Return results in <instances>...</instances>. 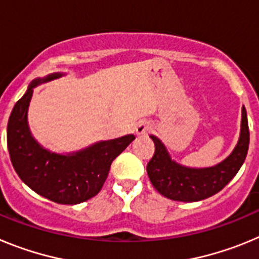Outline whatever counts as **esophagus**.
<instances>
[{"mask_svg":"<svg viewBox=\"0 0 259 259\" xmlns=\"http://www.w3.org/2000/svg\"><path fill=\"white\" fill-rule=\"evenodd\" d=\"M149 131H150V125L148 124L146 122H140L139 124H137V127H136L137 135L143 136V135H146Z\"/></svg>","mask_w":259,"mask_h":259,"instance_id":"34e87169","label":"esophagus"}]
</instances>
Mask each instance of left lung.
<instances>
[{"instance_id": "left-lung-1", "label": "left lung", "mask_w": 259, "mask_h": 259, "mask_svg": "<svg viewBox=\"0 0 259 259\" xmlns=\"http://www.w3.org/2000/svg\"><path fill=\"white\" fill-rule=\"evenodd\" d=\"M154 154L146 166L153 187L162 196L174 201L193 202L209 198L226 187L245 161L249 148V125L245 107H242L241 135L232 154L222 163L209 168H188L171 161L163 144L157 137Z\"/></svg>"}]
</instances>
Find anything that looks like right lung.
I'll list each match as a JSON object with an SVG mask.
<instances>
[{
	"label": "right lung",
	"instance_id": "right-lung-1",
	"mask_svg": "<svg viewBox=\"0 0 259 259\" xmlns=\"http://www.w3.org/2000/svg\"><path fill=\"white\" fill-rule=\"evenodd\" d=\"M58 76L59 74H53L45 80ZM40 81H33L9 118L8 149L11 163L22 182L42 197L63 205L84 202L101 191L113 161L135 140V136L101 141L71 155L42 149L33 140L27 124L32 88Z\"/></svg>",
	"mask_w": 259,
	"mask_h": 259
}]
</instances>
